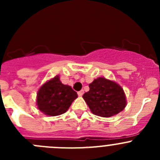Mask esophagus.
<instances>
[{
  "label": "esophagus",
  "mask_w": 160,
  "mask_h": 160,
  "mask_svg": "<svg viewBox=\"0 0 160 160\" xmlns=\"http://www.w3.org/2000/svg\"><path fill=\"white\" fill-rule=\"evenodd\" d=\"M83 93H84V90H81L80 91H78V96H82Z\"/></svg>",
  "instance_id": "esophagus-1"
}]
</instances>
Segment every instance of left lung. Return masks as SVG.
Here are the masks:
<instances>
[{"label": "left lung", "mask_w": 160, "mask_h": 160, "mask_svg": "<svg viewBox=\"0 0 160 160\" xmlns=\"http://www.w3.org/2000/svg\"><path fill=\"white\" fill-rule=\"evenodd\" d=\"M90 90L82 98L95 115L111 117L125 108L127 100L123 89L105 78H98L89 85Z\"/></svg>", "instance_id": "left-lung-1"}]
</instances>
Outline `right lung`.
Wrapping results in <instances>:
<instances>
[{"label": "right lung", "instance_id": "right-lung-1", "mask_svg": "<svg viewBox=\"0 0 160 160\" xmlns=\"http://www.w3.org/2000/svg\"><path fill=\"white\" fill-rule=\"evenodd\" d=\"M77 97V93L71 87L62 84L59 76L57 75L46 82L39 89L37 105L38 109L46 115L57 116L67 111Z\"/></svg>", "mask_w": 160, "mask_h": 160}]
</instances>
